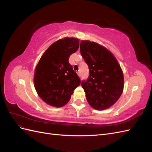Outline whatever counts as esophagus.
Wrapping results in <instances>:
<instances>
[{
    "instance_id": "34e87169",
    "label": "esophagus",
    "mask_w": 152,
    "mask_h": 152,
    "mask_svg": "<svg viewBox=\"0 0 152 152\" xmlns=\"http://www.w3.org/2000/svg\"><path fill=\"white\" fill-rule=\"evenodd\" d=\"M77 75H78V76H79V77H80V72H77Z\"/></svg>"
}]
</instances>
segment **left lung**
<instances>
[{"instance_id":"obj_1","label":"left lung","mask_w":152,"mask_h":152,"mask_svg":"<svg viewBox=\"0 0 152 152\" xmlns=\"http://www.w3.org/2000/svg\"><path fill=\"white\" fill-rule=\"evenodd\" d=\"M80 53L89 68V77L81 85L87 102L98 110L109 108L123 93L124 79L116 58L103 45L82 40Z\"/></svg>"}]
</instances>
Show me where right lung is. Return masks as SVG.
Listing matches in <instances>:
<instances>
[{
  "label": "right lung",
  "instance_id": "obj_1",
  "mask_svg": "<svg viewBox=\"0 0 152 152\" xmlns=\"http://www.w3.org/2000/svg\"><path fill=\"white\" fill-rule=\"evenodd\" d=\"M79 39L65 37L52 44L37 65L34 84L37 93L48 104L62 107L69 101L80 79L68 62L79 47Z\"/></svg>",
  "mask_w": 152,
  "mask_h": 152
}]
</instances>
